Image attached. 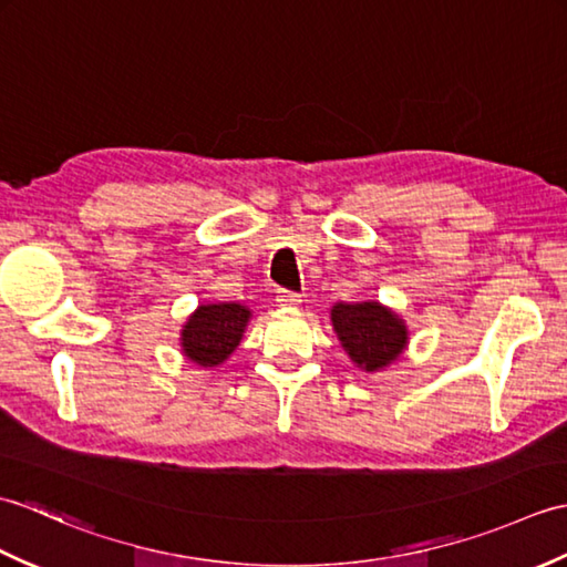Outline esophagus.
Masks as SVG:
<instances>
[{
	"label": "esophagus",
	"instance_id": "esophagus-1",
	"mask_svg": "<svg viewBox=\"0 0 567 567\" xmlns=\"http://www.w3.org/2000/svg\"><path fill=\"white\" fill-rule=\"evenodd\" d=\"M299 302H302V295H297V292H290V290H280L277 292V305L280 307H297Z\"/></svg>",
	"mask_w": 567,
	"mask_h": 567
}]
</instances>
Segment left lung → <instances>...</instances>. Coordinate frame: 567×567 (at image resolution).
Masks as SVG:
<instances>
[{"instance_id":"8db88e82","label":"left lung","mask_w":567,"mask_h":567,"mask_svg":"<svg viewBox=\"0 0 567 567\" xmlns=\"http://www.w3.org/2000/svg\"><path fill=\"white\" fill-rule=\"evenodd\" d=\"M331 323L343 351L365 372H375L394 363L409 341L404 319L380 302L333 305Z\"/></svg>"}]
</instances>
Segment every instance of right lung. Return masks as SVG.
<instances>
[{
  "mask_svg": "<svg viewBox=\"0 0 567 567\" xmlns=\"http://www.w3.org/2000/svg\"><path fill=\"white\" fill-rule=\"evenodd\" d=\"M250 321V309L236 302L199 305L183 331L179 343L187 360L202 368H216L231 355Z\"/></svg>",
  "mask_w": 567,
  "mask_h": 567,
  "instance_id": "right-lung-1",
  "label": "right lung"
}]
</instances>
